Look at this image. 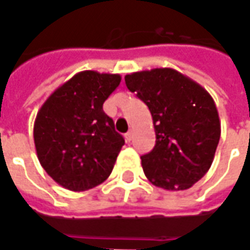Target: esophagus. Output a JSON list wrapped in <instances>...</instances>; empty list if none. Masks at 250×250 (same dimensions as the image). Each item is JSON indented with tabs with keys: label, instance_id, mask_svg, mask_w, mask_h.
Listing matches in <instances>:
<instances>
[{
	"label": "esophagus",
	"instance_id": "1",
	"mask_svg": "<svg viewBox=\"0 0 250 250\" xmlns=\"http://www.w3.org/2000/svg\"><path fill=\"white\" fill-rule=\"evenodd\" d=\"M133 137H134V133H133V131H131V130H130L128 133L125 134V141L131 142V141H133Z\"/></svg>",
	"mask_w": 250,
	"mask_h": 250
}]
</instances>
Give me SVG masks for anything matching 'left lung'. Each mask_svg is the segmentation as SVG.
Segmentation results:
<instances>
[{"mask_svg": "<svg viewBox=\"0 0 250 250\" xmlns=\"http://www.w3.org/2000/svg\"><path fill=\"white\" fill-rule=\"evenodd\" d=\"M125 82L153 120L156 144L141 156L146 178L168 191L191 188L210 168L219 145V112L210 94L170 67L127 74Z\"/></svg>", "mask_w": 250, "mask_h": 250, "instance_id": "obj_1", "label": "left lung"}]
</instances>
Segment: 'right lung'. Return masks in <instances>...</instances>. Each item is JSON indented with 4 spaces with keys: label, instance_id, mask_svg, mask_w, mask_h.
Here are the masks:
<instances>
[{
    "label": "right lung",
    "instance_id": "right-lung-1",
    "mask_svg": "<svg viewBox=\"0 0 250 250\" xmlns=\"http://www.w3.org/2000/svg\"><path fill=\"white\" fill-rule=\"evenodd\" d=\"M120 74L84 70L56 88L37 113L34 145L41 166L70 191H87L112 173L125 138L104 112Z\"/></svg>",
    "mask_w": 250,
    "mask_h": 250
}]
</instances>
